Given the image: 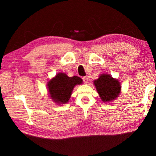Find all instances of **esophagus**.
<instances>
[{"label":"esophagus","instance_id":"34e87169","mask_svg":"<svg viewBox=\"0 0 156 156\" xmlns=\"http://www.w3.org/2000/svg\"><path fill=\"white\" fill-rule=\"evenodd\" d=\"M83 80L84 84H87L88 83V78L87 77V76H84V77L83 78Z\"/></svg>","mask_w":156,"mask_h":156}]
</instances>
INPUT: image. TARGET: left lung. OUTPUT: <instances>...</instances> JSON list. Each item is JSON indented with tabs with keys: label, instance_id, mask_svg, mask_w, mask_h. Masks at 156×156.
I'll use <instances>...</instances> for the list:
<instances>
[{
	"label": "left lung",
	"instance_id": "8db88e82",
	"mask_svg": "<svg viewBox=\"0 0 156 156\" xmlns=\"http://www.w3.org/2000/svg\"><path fill=\"white\" fill-rule=\"evenodd\" d=\"M100 98L104 102L117 98L121 91L120 82L107 73L101 74L94 82Z\"/></svg>",
	"mask_w": 156,
	"mask_h": 156
}]
</instances>
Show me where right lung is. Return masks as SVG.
Returning a JSON list of instances; mask_svg holds the SVG:
<instances>
[{"label": "right lung", "instance_id": "1", "mask_svg": "<svg viewBox=\"0 0 156 156\" xmlns=\"http://www.w3.org/2000/svg\"><path fill=\"white\" fill-rule=\"evenodd\" d=\"M83 83V80L78 76L68 77L64 73H57L47 83L50 97L58 105L65 104L69 100L73 87Z\"/></svg>", "mask_w": 156, "mask_h": 156}]
</instances>
